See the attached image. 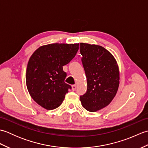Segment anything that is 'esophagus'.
I'll return each mask as SVG.
<instances>
[{
	"mask_svg": "<svg viewBox=\"0 0 148 148\" xmlns=\"http://www.w3.org/2000/svg\"><path fill=\"white\" fill-rule=\"evenodd\" d=\"M76 84H73V85H72V90L74 91V90H76Z\"/></svg>",
	"mask_w": 148,
	"mask_h": 148,
	"instance_id": "34e87169",
	"label": "esophagus"
}]
</instances>
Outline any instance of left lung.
<instances>
[{
	"instance_id": "8db88e82",
	"label": "left lung",
	"mask_w": 148,
	"mask_h": 148,
	"mask_svg": "<svg viewBox=\"0 0 148 148\" xmlns=\"http://www.w3.org/2000/svg\"><path fill=\"white\" fill-rule=\"evenodd\" d=\"M80 53L87 79V91L80 97V101L87 111L96 112L108 106L118 92V65L101 46L81 42Z\"/></svg>"
}]
</instances>
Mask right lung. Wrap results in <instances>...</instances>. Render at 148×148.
<instances>
[{"mask_svg":"<svg viewBox=\"0 0 148 148\" xmlns=\"http://www.w3.org/2000/svg\"><path fill=\"white\" fill-rule=\"evenodd\" d=\"M79 44H49L39 47L28 62L26 84L31 97L48 110L62 104L71 85L65 83L63 66L69 64L79 49Z\"/></svg>","mask_w":148,"mask_h":148,"instance_id":"1","label":"right lung"}]
</instances>
